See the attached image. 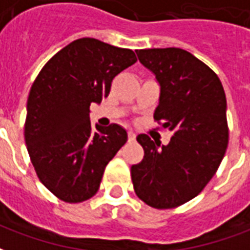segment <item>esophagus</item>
Returning a JSON list of instances; mask_svg holds the SVG:
<instances>
[{
	"label": "esophagus",
	"instance_id": "obj_1",
	"mask_svg": "<svg viewBox=\"0 0 250 250\" xmlns=\"http://www.w3.org/2000/svg\"><path fill=\"white\" fill-rule=\"evenodd\" d=\"M135 138H136L135 132H134V131H128V141L134 142L135 141Z\"/></svg>",
	"mask_w": 250,
	"mask_h": 250
}]
</instances>
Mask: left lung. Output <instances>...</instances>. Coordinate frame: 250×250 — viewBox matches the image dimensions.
<instances>
[{"mask_svg": "<svg viewBox=\"0 0 250 250\" xmlns=\"http://www.w3.org/2000/svg\"><path fill=\"white\" fill-rule=\"evenodd\" d=\"M161 84L154 120L173 131L167 146L146 134L136 141L145 150L132 165L138 198L154 209H174L197 197L217 173L229 142L226 96L211 68L181 48L136 51Z\"/></svg>", "mask_w": 250, "mask_h": 250, "instance_id": "left-lung-1", "label": "left lung"}]
</instances>
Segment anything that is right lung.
I'll list each match as a JSON object with an SVG mask.
<instances>
[{"label":"right lung","mask_w":250,"mask_h":250,"mask_svg":"<svg viewBox=\"0 0 250 250\" xmlns=\"http://www.w3.org/2000/svg\"><path fill=\"white\" fill-rule=\"evenodd\" d=\"M131 49L79 39L57 52L30 88L24 136L37 177L53 195L79 204L98 193L104 168L127 142L118 125L91 127L89 105L108 96Z\"/></svg>","instance_id":"1"}]
</instances>
